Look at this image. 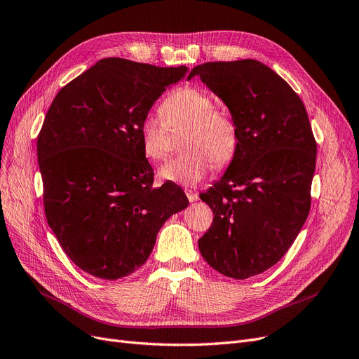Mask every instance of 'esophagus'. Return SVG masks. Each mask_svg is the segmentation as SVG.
I'll return each instance as SVG.
<instances>
[{"label":"esophagus","instance_id":"34e87169","mask_svg":"<svg viewBox=\"0 0 359 359\" xmlns=\"http://www.w3.org/2000/svg\"><path fill=\"white\" fill-rule=\"evenodd\" d=\"M184 194H187V196H188V200H189L191 203H195V201H198V194H196L195 191L187 189V191H184Z\"/></svg>","mask_w":359,"mask_h":359}]
</instances>
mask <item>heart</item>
<instances>
[{
    "instance_id": "obj_1",
    "label": "heart",
    "mask_w": 359,
    "mask_h": 359,
    "mask_svg": "<svg viewBox=\"0 0 359 359\" xmlns=\"http://www.w3.org/2000/svg\"><path fill=\"white\" fill-rule=\"evenodd\" d=\"M159 118L144 115L139 126V139L143 155L159 163L170 152V131L188 126L183 133L182 148L187 149L165 163L159 176L164 180L194 187L208 172L226 165L236 151V127L232 119L217 109L207 93L196 88H180L171 93L159 104Z\"/></svg>"
}]
</instances>
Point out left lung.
Here are the masks:
<instances>
[{"label":"left lung","mask_w":359,"mask_h":359,"mask_svg":"<svg viewBox=\"0 0 359 359\" xmlns=\"http://www.w3.org/2000/svg\"><path fill=\"white\" fill-rule=\"evenodd\" d=\"M195 75L228 106L238 136L228 170L200 194L215 219L198 247L211 268L245 280L280 262L306 222L316 142L296 91L262 62H207Z\"/></svg>","instance_id":"obj_1"}]
</instances>
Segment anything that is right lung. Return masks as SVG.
I'll use <instances>...</instances> for the list:
<instances>
[{
	"label": "right lung",
	"instance_id": "add662e5",
	"mask_svg": "<svg viewBox=\"0 0 359 359\" xmlns=\"http://www.w3.org/2000/svg\"><path fill=\"white\" fill-rule=\"evenodd\" d=\"M187 66L108 57L66 84L36 139L48 226L79 269L119 280L148 260L165 220L188 207L176 183L154 188L139 126Z\"/></svg>",
	"mask_w": 359,
	"mask_h": 359
}]
</instances>
